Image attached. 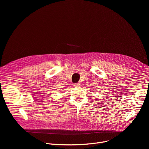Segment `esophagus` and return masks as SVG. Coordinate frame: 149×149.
<instances>
[{"label":"esophagus","instance_id":"esophagus-1","mask_svg":"<svg viewBox=\"0 0 149 149\" xmlns=\"http://www.w3.org/2000/svg\"><path fill=\"white\" fill-rule=\"evenodd\" d=\"M74 86L76 87H79L80 86V84H79V83H76V84H74Z\"/></svg>","mask_w":149,"mask_h":149}]
</instances>
